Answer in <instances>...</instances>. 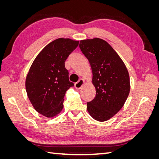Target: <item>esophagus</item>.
<instances>
[{
  "label": "esophagus",
  "mask_w": 159,
  "mask_h": 159,
  "mask_svg": "<svg viewBox=\"0 0 159 159\" xmlns=\"http://www.w3.org/2000/svg\"><path fill=\"white\" fill-rule=\"evenodd\" d=\"M84 84H85V81L83 79H81L78 81V82L75 84V88L78 89H80L83 87Z\"/></svg>",
  "instance_id": "esophagus-1"
}]
</instances>
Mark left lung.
Listing matches in <instances>:
<instances>
[{
    "label": "left lung",
    "instance_id": "1",
    "mask_svg": "<svg viewBox=\"0 0 159 159\" xmlns=\"http://www.w3.org/2000/svg\"><path fill=\"white\" fill-rule=\"evenodd\" d=\"M80 48L90 64L96 90L95 98L87 103L88 111L98 121H107L123 107L128 98V70L117 53L101 38L81 40Z\"/></svg>",
    "mask_w": 159,
    "mask_h": 159
}]
</instances>
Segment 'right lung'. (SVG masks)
Segmentation results:
<instances>
[{
    "instance_id": "add662e5",
    "label": "right lung",
    "mask_w": 159,
    "mask_h": 159,
    "mask_svg": "<svg viewBox=\"0 0 159 159\" xmlns=\"http://www.w3.org/2000/svg\"><path fill=\"white\" fill-rule=\"evenodd\" d=\"M79 41L58 38L46 46L31 65L26 78V90L37 112L51 118L63 109L66 91L74 86L69 81L65 61Z\"/></svg>"
}]
</instances>
